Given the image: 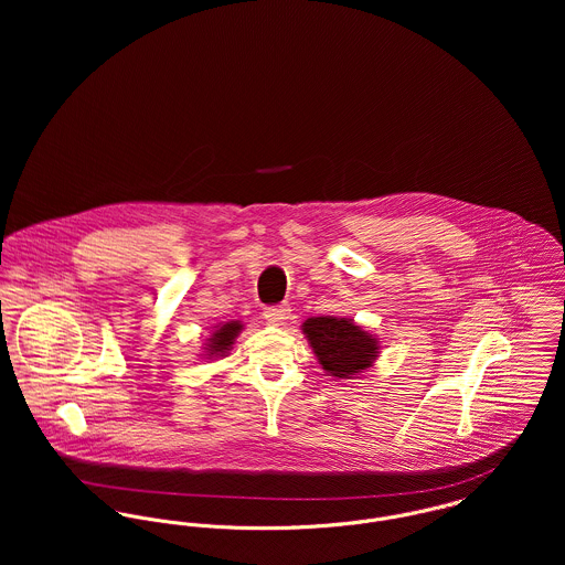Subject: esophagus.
<instances>
[{"label":"esophagus","instance_id":"34e87169","mask_svg":"<svg viewBox=\"0 0 565 565\" xmlns=\"http://www.w3.org/2000/svg\"><path fill=\"white\" fill-rule=\"evenodd\" d=\"M263 316H265V320H267L269 323H282L285 320H289V316H291V309H289V305L265 307Z\"/></svg>","mask_w":565,"mask_h":565}]
</instances>
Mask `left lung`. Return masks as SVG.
Here are the masks:
<instances>
[{"mask_svg":"<svg viewBox=\"0 0 565 565\" xmlns=\"http://www.w3.org/2000/svg\"><path fill=\"white\" fill-rule=\"evenodd\" d=\"M302 332L323 370L337 379H354L379 356L376 337L345 318H309Z\"/></svg>","mask_w":565,"mask_h":565,"instance_id":"8db88e82","label":"left lung"}]
</instances>
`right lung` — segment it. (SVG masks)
<instances>
[{"label": "right lung", "mask_w": 565, "mask_h": 565, "mask_svg": "<svg viewBox=\"0 0 565 565\" xmlns=\"http://www.w3.org/2000/svg\"><path fill=\"white\" fill-rule=\"evenodd\" d=\"M242 322H226L222 323L209 339L206 343V356L213 359V356H226V352L231 350V345L235 343L237 334L242 332Z\"/></svg>", "instance_id": "right-lung-1"}]
</instances>
